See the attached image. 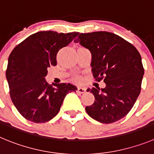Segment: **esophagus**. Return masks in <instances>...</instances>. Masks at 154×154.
<instances>
[{
  "instance_id": "obj_1",
  "label": "esophagus",
  "mask_w": 154,
  "mask_h": 154,
  "mask_svg": "<svg viewBox=\"0 0 154 154\" xmlns=\"http://www.w3.org/2000/svg\"><path fill=\"white\" fill-rule=\"evenodd\" d=\"M77 92L80 93H84L86 92V89L83 88V87H78L77 88Z\"/></svg>"
}]
</instances>
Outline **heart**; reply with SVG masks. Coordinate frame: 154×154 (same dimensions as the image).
Masks as SVG:
<instances>
[{"instance_id": "heart-1", "label": "heart", "mask_w": 154, "mask_h": 154, "mask_svg": "<svg viewBox=\"0 0 154 154\" xmlns=\"http://www.w3.org/2000/svg\"><path fill=\"white\" fill-rule=\"evenodd\" d=\"M74 80H75L76 82H77V83H79V82L81 81V79H80L79 77H75V79H74Z\"/></svg>"}]
</instances>
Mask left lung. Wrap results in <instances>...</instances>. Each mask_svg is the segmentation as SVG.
<instances>
[{"instance_id": "obj_1", "label": "left lung", "mask_w": 154, "mask_h": 154, "mask_svg": "<svg viewBox=\"0 0 154 154\" xmlns=\"http://www.w3.org/2000/svg\"><path fill=\"white\" fill-rule=\"evenodd\" d=\"M90 50L92 72L97 81L104 79L105 88L87 89L94 95L86 107L92 119L104 124L124 118L140 93L144 74L141 57L133 45L109 32L80 33L74 40Z\"/></svg>"}]
</instances>
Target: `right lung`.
Masks as SVG:
<instances>
[{
  "label": "right lung",
  "mask_w": 154,
  "mask_h": 154,
  "mask_svg": "<svg viewBox=\"0 0 154 154\" xmlns=\"http://www.w3.org/2000/svg\"><path fill=\"white\" fill-rule=\"evenodd\" d=\"M79 32L40 31L27 37L11 51L6 77L13 103L27 120L42 123L58 113L66 95L77 90L70 84L47 83L48 67L57 64V54Z\"/></svg>",
  "instance_id": "obj_1"
}]
</instances>
